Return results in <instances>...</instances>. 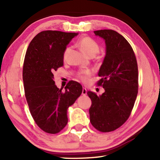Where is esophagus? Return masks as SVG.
Returning <instances> with one entry per match:
<instances>
[{
    "label": "esophagus",
    "instance_id": "obj_1",
    "mask_svg": "<svg viewBox=\"0 0 160 160\" xmlns=\"http://www.w3.org/2000/svg\"><path fill=\"white\" fill-rule=\"evenodd\" d=\"M87 89L85 87H83L82 88V94L83 95V96H85V95H87Z\"/></svg>",
    "mask_w": 160,
    "mask_h": 160
}]
</instances>
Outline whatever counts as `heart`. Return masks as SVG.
<instances>
[{
    "label": "heart",
    "mask_w": 160,
    "mask_h": 160,
    "mask_svg": "<svg viewBox=\"0 0 160 160\" xmlns=\"http://www.w3.org/2000/svg\"><path fill=\"white\" fill-rule=\"evenodd\" d=\"M78 45H79L80 49L86 54L87 56L89 57H94L96 54L100 52V46L93 39H92L90 37L85 36L81 38L79 42H78ZM69 48L67 47L66 49L64 50L63 53V58L64 59L65 58L67 53L69 52ZM92 74V71L90 69H84L78 72L76 75V77L82 80V82H87L88 78Z\"/></svg>",
    "instance_id": "1"
}]
</instances>
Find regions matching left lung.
I'll return each instance as SVG.
<instances>
[{
	"mask_svg": "<svg viewBox=\"0 0 160 160\" xmlns=\"http://www.w3.org/2000/svg\"><path fill=\"white\" fill-rule=\"evenodd\" d=\"M93 32L106 44L97 82L105 91L99 96L87 92L91 100L90 122L98 131L107 132L120 127L130 116L138 92V68L132 48L121 34L112 29Z\"/></svg>",
	"mask_w": 160,
	"mask_h": 160,
	"instance_id": "8db88e82",
	"label": "left lung"
}]
</instances>
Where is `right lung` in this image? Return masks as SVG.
<instances>
[{"label": "right lung", "instance_id": "obj_1", "mask_svg": "<svg viewBox=\"0 0 160 160\" xmlns=\"http://www.w3.org/2000/svg\"><path fill=\"white\" fill-rule=\"evenodd\" d=\"M77 33L47 30L38 33L29 43L22 69L25 95L32 116L40 129L56 134L68 122L67 109L79 97L82 87L69 81L58 89L53 72L63 66V53Z\"/></svg>", "mask_w": 160, "mask_h": 160}]
</instances>
